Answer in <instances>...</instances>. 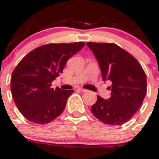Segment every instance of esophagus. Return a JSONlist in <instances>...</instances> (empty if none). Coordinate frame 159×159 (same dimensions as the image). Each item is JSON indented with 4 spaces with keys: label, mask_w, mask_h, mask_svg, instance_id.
I'll use <instances>...</instances> for the list:
<instances>
[{
    "label": "esophagus",
    "mask_w": 159,
    "mask_h": 159,
    "mask_svg": "<svg viewBox=\"0 0 159 159\" xmlns=\"http://www.w3.org/2000/svg\"><path fill=\"white\" fill-rule=\"evenodd\" d=\"M79 90H80V91H81V92H87V90H86V89H84V88H80V89H79Z\"/></svg>",
    "instance_id": "esophagus-1"
}]
</instances>
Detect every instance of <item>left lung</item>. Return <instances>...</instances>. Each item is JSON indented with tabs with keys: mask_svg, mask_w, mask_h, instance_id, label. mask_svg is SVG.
<instances>
[{
	"mask_svg": "<svg viewBox=\"0 0 159 159\" xmlns=\"http://www.w3.org/2000/svg\"><path fill=\"white\" fill-rule=\"evenodd\" d=\"M97 59L103 80L112 83L111 96L98 95L91 112L102 122L120 125L132 117L147 94V77L136 58L113 43H87Z\"/></svg>",
	"mask_w": 159,
	"mask_h": 159,
	"instance_id": "left-lung-1",
	"label": "left lung"
}]
</instances>
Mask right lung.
<instances>
[{
    "mask_svg": "<svg viewBox=\"0 0 159 159\" xmlns=\"http://www.w3.org/2000/svg\"><path fill=\"white\" fill-rule=\"evenodd\" d=\"M84 43L47 44L39 46L20 61L11 75V91L23 116L36 124L49 123L65 110L73 90L51 87L62 73L69 58L84 46Z\"/></svg>",
    "mask_w": 159,
    "mask_h": 159,
    "instance_id": "add662e5",
    "label": "right lung"
}]
</instances>
